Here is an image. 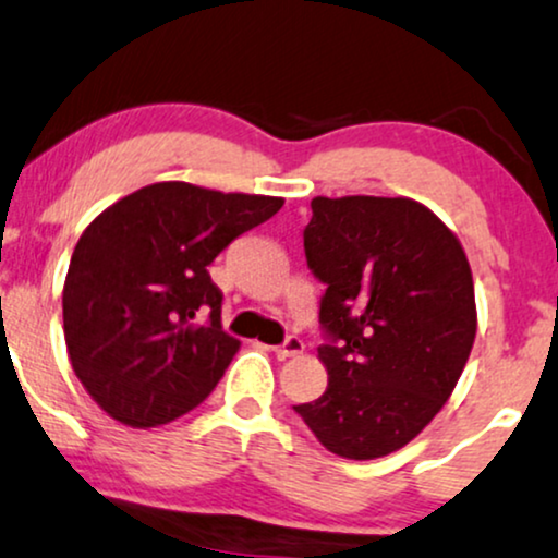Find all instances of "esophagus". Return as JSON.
I'll use <instances>...</instances> for the list:
<instances>
[{
  "label": "esophagus",
  "mask_w": 558,
  "mask_h": 558,
  "mask_svg": "<svg viewBox=\"0 0 558 558\" xmlns=\"http://www.w3.org/2000/svg\"><path fill=\"white\" fill-rule=\"evenodd\" d=\"M302 349H305V341H302L300 336H287L279 347H274V354H277L279 360H287V356L302 354Z\"/></svg>",
  "instance_id": "1"
}]
</instances>
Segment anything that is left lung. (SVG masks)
Segmentation results:
<instances>
[{
  "mask_svg": "<svg viewBox=\"0 0 558 558\" xmlns=\"http://www.w3.org/2000/svg\"><path fill=\"white\" fill-rule=\"evenodd\" d=\"M311 209L302 240L307 268L326 284L318 356L328 388L294 411L336 456L383 458L435 418L469 362V258L411 198L318 196Z\"/></svg>",
  "mask_w": 558,
  "mask_h": 558,
  "instance_id": "1",
  "label": "left lung"
}]
</instances>
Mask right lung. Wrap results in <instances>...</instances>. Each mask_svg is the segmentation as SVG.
<instances>
[{"mask_svg":"<svg viewBox=\"0 0 558 558\" xmlns=\"http://www.w3.org/2000/svg\"><path fill=\"white\" fill-rule=\"evenodd\" d=\"M281 198L153 183L82 232L64 281L74 375L116 422L157 426L196 409L240 341L222 331L225 294L209 266Z\"/></svg>","mask_w":558,"mask_h":558,"instance_id":"obj_1","label":"right lung"}]
</instances>
